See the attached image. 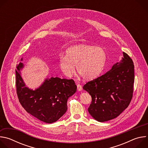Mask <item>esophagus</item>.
<instances>
[{
  "label": "esophagus",
  "instance_id": "34e87169",
  "mask_svg": "<svg viewBox=\"0 0 148 148\" xmlns=\"http://www.w3.org/2000/svg\"><path fill=\"white\" fill-rule=\"evenodd\" d=\"M77 90H78V91H81L82 90V86L80 85V84H77Z\"/></svg>",
  "mask_w": 148,
  "mask_h": 148
}]
</instances>
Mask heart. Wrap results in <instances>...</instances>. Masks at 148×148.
<instances>
[{
	"label": "heart",
	"mask_w": 148,
	"mask_h": 148,
	"mask_svg": "<svg viewBox=\"0 0 148 148\" xmlns=\"http://www.w3.org/2000/svg\"><path fill=\"white\" fill-rule=\"evenodd\" d=\"M108 60V53L104 49L94 46L80 45L72 46L66 50V56L59 59L62 73L71 77L75 72L86 79H93L103 71Z\"/></svg>",
	"instance_id": "1"
}]
</instances>
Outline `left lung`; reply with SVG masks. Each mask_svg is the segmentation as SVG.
Here are the masks:
<instances>
[{
  "label": "left lung",
  "mask_w": 148,
  "mask_h": 148,
  "mask_svg": "<svg viewBox=\"0 0 148 148\" xmlns=\"http://www.w3.org/2000/svg\"><path fill=\"white\" fill-rule=\"evenodd\" d=\"M123 58L112 69L83 86L92 97L88 109L99 122L112 119L128 107L133 96L134 65L132 58L123 52Z\"/></svg>",
  "instance_id": "8db88e82"
}]
</instances>
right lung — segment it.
Returning a JSON list of instances; mask_svg holds the SVG:
<instances>
[{"label": "right lung", "mask_w": 148, "mask_h": 148, "mask_svg": "<svg viewBox=\"0 0 148 148\" xmlns=\"http://www.w3.org/2000/svg\"><path fill=\"white\" fill-rule=\"evenodd\" d=\"M20 62L16 69V87L18 101L25 110L38 119L53 123L59 119L67 110V100L77 91L73 79L51 77L34 91L25 86L20 70Z\"/></svg>", "instance_id": "1"}]
</instances>
